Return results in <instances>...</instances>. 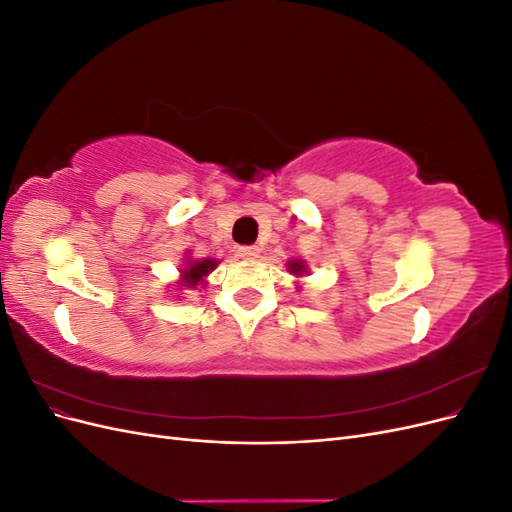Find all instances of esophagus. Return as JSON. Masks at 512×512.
Here are the masks:
<instances>
[{"mask_svg":"<svg viewBox=\"0 0 512 512\" xmlns=\"http://www.w3.org/2000/svg\"><path fill=\"white\" fill-rule=\"evenodd\" d=\"M237 254H239L243 260H256L258 254H260V250H258L256 245H243V247H239Z\"/></svg>","mask_w":512,"mask_h":512,"instance_id":"1","label":"esophagus"}]
</instances>
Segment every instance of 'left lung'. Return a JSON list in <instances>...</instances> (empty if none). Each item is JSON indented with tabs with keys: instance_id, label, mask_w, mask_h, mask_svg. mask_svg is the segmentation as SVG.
Listing matches in <instances>:
<instances>
[{
	"instance_id": "obj_1",
	"label": "left lung",
	"mask_w": 512,
	"mask_h": 512,
	"mask_svg": "<svg viewBox=\"0 0 512 512\" xmlns=\"http://www.w3.org/2000/svg\"><path fill=\"white\" fill-rule=\"evenodd\" d=\"M288 269H290L294 275H299V273L303 271V265H301V262H290Z\"/></svg>"
}]
</instances>
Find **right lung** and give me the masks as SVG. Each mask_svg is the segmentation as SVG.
Listing matches in <instances>:
<instances>
[{
    "mask_svg": "<svg viewBox=\"0 0 512 512\" xmlns=\"http://www.w3.org/2000/svg\"><path fill=\"white\" fill-rule=\"evenodd\" d=\"M215 265H218V260H211V258L190 262V267L183 271L185 284H188V286L192 288V286H196L198 282H203V277H205L211 269H215Z\"/></svg>",
    "mask_w": 512,
    "mask_h": 512,
    "instance_id": "right-lung-1",
    "label": "right lung"
}]
</instances>
